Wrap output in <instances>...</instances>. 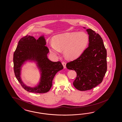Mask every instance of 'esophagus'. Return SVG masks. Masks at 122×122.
<instances>
[{"instance_id": "1", "label": "esophagus", "mask_w": 122, "mask_h": 122, "mask_svg": "<svg viewBox=\"0 0 122 122\" xmlns=\"http://www.w3.org/2000/svg\"><path fill=\"white\" fill-rule=\"evenodd\" d=\"M62 65L63 66L64 68H66V63L65 62H62Z\"/></svg>"}]
</instances>
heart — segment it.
Returning <instances> with one entry per match:
<instances>
[{
  "mask_svg": "<svg viewBox=\"0 0 122 122\" xmlns=\"http://www.w3.org/2000/svg\"><path fill=\"white\" fill-rule=\"evenodd\" d=\"M89 41V36L85 32L62 33L54 37L53 42L50 44V51L54 55H58L63 50L66 58L73 60L85 50Z\"/></svg>",
  "mask_w": 122,
  "mask_h": 122,
  "instance_id": "heart-1",
  "label": "heart"
}]
</instances>
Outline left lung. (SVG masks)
<instances>
[{"mask_svg":"<svg viewBox=\"0 0 122 122\" xmlns=\"http://www.w3.org/2000/svg\"><path fill=\"white\" fill-rule=\"evenodd\" d=\"M86 31L89 35L88 47L77 59L66 65L68 69L77 73L73 85L80 91L90 90L101 83L107 70V51L103 39L92 30Z\"/></svg>","mask_w":122,"mask_h":122,"instance_id":"obj_1","label":"left lung"}]
</instances>
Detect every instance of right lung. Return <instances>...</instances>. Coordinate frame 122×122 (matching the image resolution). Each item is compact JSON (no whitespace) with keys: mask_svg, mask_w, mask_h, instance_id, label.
<instances>
[{"mask_svg":"<svg viewBox=\"0 0 122 122\" xmlns=\"http://www.w3.org/2000/svg\"><path fill=\"white\" fill-rule=\"evenodd\" d=\"M46 42L43 36L36 40L31 36H25L18 42L14 53V70L15 77L22 88L26 91L34 93L48 92L52 85V80L57 72L63 68L60 61L54 62L47 57L49 49L45 46ZM27 60H35L42 71V78L39 85L35 88L25 85L20 78L22 64Z\"/></svg>","mask_w":122,"mask_h":122,"instance_id":"obj_1","label":"right lung"}]
</instances>
